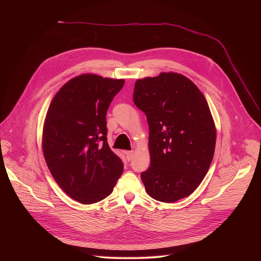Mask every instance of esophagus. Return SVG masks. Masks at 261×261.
<instances>
[{
  "label": "esophagus",
  "instance_id": "1",
  "mask_svg": "<svg viewBox=\"0 0 261 261\" xmlns=\"http://www.w3.org/2000/svg\"><path fill=\"white\" fill-rule=\"evenodd\" d=\"M125 155H126V158H127V160H131L132 159V157H133V151H126L125 152Z\"/></svg>",
  "mask_w": 261,
  "mask_h": 261
}]
</instances>
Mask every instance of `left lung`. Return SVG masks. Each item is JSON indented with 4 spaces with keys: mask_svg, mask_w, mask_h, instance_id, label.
Masks as SVG:
<instances>
[{
    "mask_svg": "<svg viewBox=\"0 0 261 261\" xmlns=\"http://www.w3.org/2000/svg\"><path fill=\"white\" fill-rule=\"evenodd\" d=\"M134 104L146 116L151 164L141 172L146 193L162 202L192 194L215 153L216 127L208 104L186 76L162 72L137 80Z\"/></svg>",
    "mask_w": 261,
    "mask_h": 261,
    "instance_id": "1",
    "label": "left lung"
}]
</instances>
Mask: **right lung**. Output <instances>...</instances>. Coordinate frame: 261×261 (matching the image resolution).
<instances>
[{"label":"right lung","mask_w":261,"mask_h":261,"mask_svg":"<svg viewBox=\"0 0 261 261\" xmlns=\"http://www.w3.org/2000/svg\"><path fill=\"white\" fill-rule=\"evenodd\" d=\"M124 80L83 74L66 83L47 110L42 150L61 189L83 204L98 202L114 190L122 160L107 143L106 113Z\"/></svg>","instance_id":"add662e5"}]
</instances>
